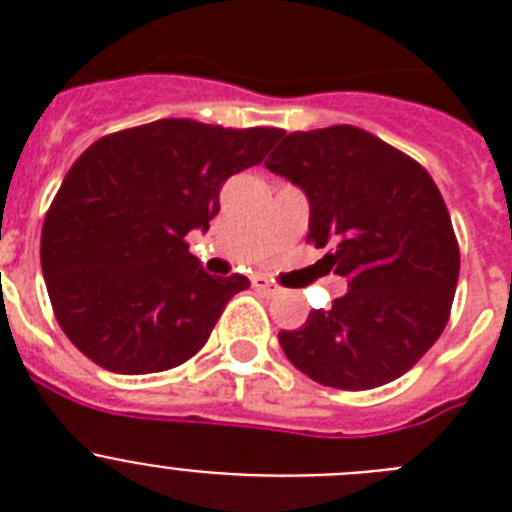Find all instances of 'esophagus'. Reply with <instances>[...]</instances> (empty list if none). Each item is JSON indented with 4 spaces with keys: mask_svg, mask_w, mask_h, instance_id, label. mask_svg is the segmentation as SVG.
I'll list each match as a JSON object with an SVG mask.
<instances>
[{
    "mask_svg": "<svg viewBox=\"0 0 512 512\" xmlns=\"http://www.w3.org/2000/svg\"><path fill=\"white\" fill-rule=\"evenodd\" d=\"M251 284H253V287H256V289H259V292H264V295H269V297H271V295H277V292H279L277 284H271L266 277H253Z\"/></svg>",
    "mask_w": 512,
    "mask_h": 512,
    "instance_id": "1",
    "label": "esophagus"
}]
</instances>
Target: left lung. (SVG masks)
I'll return each mask as SVG.
<instances>
[{"label": "left lung", "instance_id": "8db88e82", "mask_svg": "<svg viewBox=\"0 0 512 512\" xmlns=\"http://www.w3.org/2000/svg\"><path fill=\"white\" fill-rule=\"evenodd\" d=\"M310 200L320 264L348 292L282 330L292 364L336 390H372L438 341L459 282V243L436 182L408 153L354 125L289 133L266 161Z\"/></svg>", "mask_w": 512, "mask_h": 512}]
</instances>
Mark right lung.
<instances>
[{
  "label": "right lung",
  "instance_id": "right-lung-1",
  "mask_svg": "<svg viewBox=\"0 0 512 512\" xmlns=\"http://www.w3.org/2000/svg\"><path fill=\"white\" fill-rule=\"evenodd\" d=\"M282 135L169 117L104 135L76 158L45 212L40 266L81 354L107 372L153 374L205 346L251 282L210 277L187 235L210 228L223 184Z\"/></svg>",
  "mask_w": 512,
  "mask_h": 512
}]
</instances>
